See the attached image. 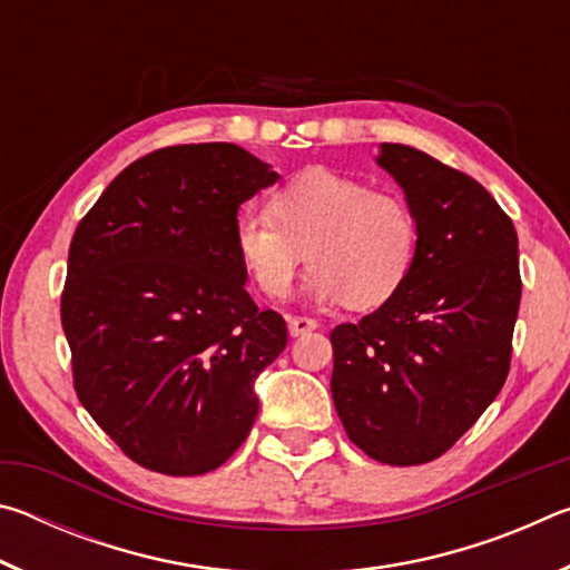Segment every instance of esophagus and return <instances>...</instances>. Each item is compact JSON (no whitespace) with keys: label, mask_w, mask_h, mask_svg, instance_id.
Wrapping results in <instances>:
<instances>
[{"label":"esophagus","mask_w":570,"mask_h":570,"mask_svg":"<svg viewBox=\"0 0 570 570\" xmlns=\"http://www.w3.org/2000/svg\"><path fill=\"white\" fill-rule=\"evenodd\" d=\"M314 330L316 320H312V316H288V332H292V336H302Z\"/></svg>","instance_id":"obj_1"}]
</instances>
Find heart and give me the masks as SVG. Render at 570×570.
<instances>
[{
  "label": "heart",
  "instance_id": "obj_1",
  "mask_svg": "<svg viewBox=\"0 0 570 570\" xmlns=\"http://www.w3.org/2000/svg\"><path fill=\"white\" fill-rule=\"evenodd\" d=\"M238 258L266 296L282 298L308 262L306 292L320 304L372 308L400 292L420 250L407 200L330 168L298 173L274 190L268 210L236 218Z\"/></svg>",
  "mask_w": 570,
  "mask_h": 570
}]
</instances>
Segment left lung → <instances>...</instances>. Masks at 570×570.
<instances>
[{"mask_svg":"<svg viewBox=\"0 0 570 570\" xmlns=\"http://www.w3.org/2000/svg\"><path fill=\"white\" fill-rule=\"evenodd\" d=\"M380 166L420 224L417 262L377 312L332 332V397L372 460L422 465L448 452L503 390L520 306L518 234L475 178L382 142Z\"/></svg>","mask_w":570,"mask_h":570,"instance_id":"1","label":"left lung"}]
</instances>
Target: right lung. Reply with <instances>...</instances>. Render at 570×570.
I'll return each mask as SVG.
<instances>
[{"label": "right lung", "mask_w": 570, "mask_h": 570, "mask_svg": "<svg viewBox=\"0 0 570 570\" xmlns=\"http://www.w3.org/2000/svg\"><path fill=\"white\" fill-rule=\"evenodd\" d=\"M234 142L153 150L77 224L60 302L82 407L163 475L224 465L258 414L286 322L246 292L238 206L276 183Z\"/></svg>", "instance_id": "obj_1"}]
</instances>
